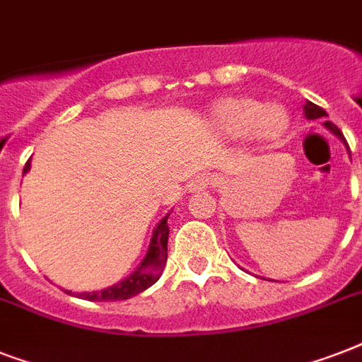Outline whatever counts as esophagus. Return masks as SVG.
<instances>
[{
  "label": "esophagus",
  "mask_w": 362,
  "mask_h": 362,
  "mask_svg": "<svg viewBox=\"0 0 362 362\" xmlns=\"http://www.w3.org/2000/svg\"><path fill=\"white\" fill-rule=\"evenodd\" d=\"M212 184V178L209 175H197L189 182V192H201V189H206Z\"/></svg>",
  "instance_id": "34e87169"
}]
</instances>
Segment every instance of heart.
Here are the masks:
<instances>
[{
	"mask_svg": "<svg viewBox=\"0 0 362 362\" xmlns=\"http://www.w3.org/2000/svg\"><path fill=\"white\" fill-rule=\"evenodd\" d=\"M210 127L223 139L250 136L257 142H272L287 129V115L280 105H264L257 99L229 98L210 112Z\"/></svg>",
	"mask_w": 362,
	"mask_h": 362,
	"instance_id": "obj_1",
	"label": "heart"
}]
</instances>
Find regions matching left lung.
Here are the masks:
<instances>
[{"mask_svg": "<svg viewBox=\"0 0 362 362\" xmlns=\"http://www.w3.org/2000/svg\"><path fill=\"white\" fill-rule=\"evenodd\" d=\"M304 115H306V118H308V120H317V118H325V116H329L325 110L321 109V107H317V105H314V103H310V101H306V105H304ZM323 125H325L327 129L331 131V133H334V135L340 136L342 141H346L342 135V131L338 129L337 125L332 124V122L327 120Z\"/></svg>", "mask_w": 362, "mask_h": 362, "instance_id": "obj_1", "label": "left lung"}]
</instances>
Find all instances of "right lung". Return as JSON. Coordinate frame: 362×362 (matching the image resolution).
Masks as SVG:
<instances>
[{
  "label": "right lung",
  "instance_id": "obj_1",
  "mask_svg": "<svg viewBox=\"0 0 362 362\" xmlns=\"http://www.w3.org/2000/svg\"><path fill=\"white\" fill-rule=\"evenodd\" d=\"M30 170V161L25 163L24 173ZM167 218L159 221L158 227L153 229L150 247H148L146 257L142 259V263L136 267V270L131 276H127L124 281L116 284L112 287L101 289V291L92 293H76V297L84 300H95V303H110V300H125L142 293L150 286H153L159 280V276L163 272L165 263H167V240H169V226ZM71 295V291H67Z\"/></svg>",
  "mask_w": 362,
  "mask_h": 362
}]
</instances>
